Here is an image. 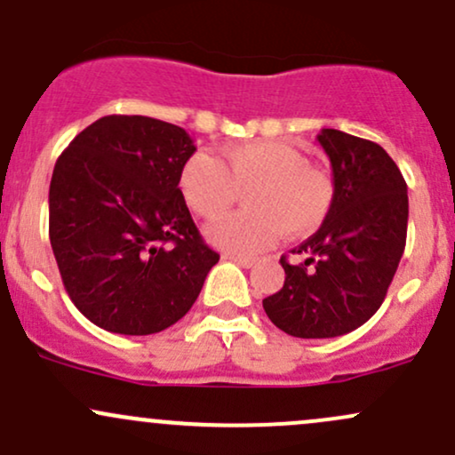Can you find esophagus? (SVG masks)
<instances>
[{
	"instance_id": "esophagus-1",
	"label": "esophagus",
	"mask_w": 455,
	"mask_h": 455,
	"mask_svg": "<svg viewBox=\"0 0 455 455\" xmlns=\"http://www.w3.org/2000/svg\"><path fill=\"white\" fill-rule=\"evenodd\" d=\"M223 258L232 259L234 264H238V267H243V268H251L253 264H255V259H251V258H241V255H223Z\"/></svg>"
}]
</instances>
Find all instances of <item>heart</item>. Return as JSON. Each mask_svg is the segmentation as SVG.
I'll return each mask as SVG.
<instances>
[{
    "label": "heart",
    "mask_w": 455,
    "mask_h": 455,
    "mask_svg": "<svg viewBox=\"0 0 455 455\" xmlns=\"http://www.w3.org/2000/svg\"><path fill=\"white\" fill-rule=\"evenodd\" d=\"M221 159L196 152L178 173L187 206L204 219L219 217L247 193L249 211L217 219L206 229L214 247L251 255L268 247L279 234L303 238L329 217L335 185L320 167L309 165L303 150L285 141H247L221 148Z\"/></svg>",
    "instance_id": "b5f03b06"
}]
</instances>
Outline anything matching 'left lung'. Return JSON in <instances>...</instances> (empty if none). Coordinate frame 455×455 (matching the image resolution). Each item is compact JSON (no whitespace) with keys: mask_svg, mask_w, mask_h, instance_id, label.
<instances>
[{"mask_svg":"<svg viewBox=\"0 0 455 455\" xmlns=\"http://www.w3.org/2000/svg\"><path fill=\"white\" fill-rule=\"evenodd\" d=\"M331 161L335 200L314 236L292 249L303 262H279L285 282L262 300L292 338L350 333L379 311L406 247L408 193L393 159L374 141L344 131L318 135Z\"/></svg>","mask_w":455,"mask_h":455,"instance_id":"1","label":"left lung"}]
</instances>
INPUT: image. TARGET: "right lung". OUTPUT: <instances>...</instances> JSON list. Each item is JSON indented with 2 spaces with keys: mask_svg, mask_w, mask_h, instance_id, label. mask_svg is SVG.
<instances>
[{
  "mask_svg": "<svg viewBox=\"0 0 455 455\" xmlns=\"http://www.w3.org/2000/svg\"><path fill=\"white\" fill-rule=\"evenodd\" d=\"M196 144L170 122L105 116L70 141L49 187V238L66 292L100 329L176 324L219 253L202 241L178 173Z\"/></svg>",
  "mask_w": 455,
  "mask_h": 455,
  "instance_id": "right-lung-1",
  "label": "right lung"
}]
</instances>
